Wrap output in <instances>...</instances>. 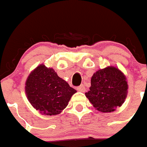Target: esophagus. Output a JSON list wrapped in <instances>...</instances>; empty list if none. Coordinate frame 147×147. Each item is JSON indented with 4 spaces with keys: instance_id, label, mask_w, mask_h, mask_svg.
<instances>
[{
    "instance_id": "esophagus-1",
    "label": "esophagus",
    "mask_w": 147,
    "mask_h": 147,
    "mask_svg": "<svg viewBox=\"0 0 147 147\" xmlns=\"http://www.w3.org/2000/svg\"><path fill=\"white\" fill-rule=\"evenodd\" d=\"M76 89H77V91H81V92H84V91H86V88H85V86H84V85H81V86H78L76 88Z\"/></svg>"
}]
</instances>
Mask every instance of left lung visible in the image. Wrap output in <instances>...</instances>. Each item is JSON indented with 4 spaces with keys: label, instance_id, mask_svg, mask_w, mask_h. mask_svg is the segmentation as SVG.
<instances>
[{
    "label": "left lung",
    "instance_id": "8db88e82",
    "mask_svg": "<svg viewBox=\"0 0 147 147\" xmlns=\"http://www.w3.org/2000/svg\"><path fill=\"white\" fill-rule=\"evenodd\" d=\"M128 88L124 74L117 67L109 66L93 74L89 91L85 95L97 111L109 113L124 103Z\"/></svg>",
    "mask_w": 147,
    "mask_h": 147
}]
</instances>
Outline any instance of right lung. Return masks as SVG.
<instances>
[{
    "mask_svg": "<svg viewBox=\"0 0 147 147\" xmlns=\"http://www.w3.org/2000/svg\"><path fill=\"white\" fill-rule=\"evenodd\" d=\"M25 85L28 100L43 115L61 114L76 92L52 68L43 63L30 72Z\"/></svg>",
    "mask_w": 147,
    "mask_h": 147,
    "instance_id": "obj_1",
    "label": "right lung"
}]
</instances>
